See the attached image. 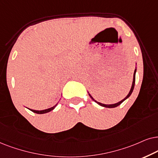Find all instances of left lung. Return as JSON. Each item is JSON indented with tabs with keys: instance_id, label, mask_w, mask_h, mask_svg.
Instances as JSON below:
<instances>
[{
	"instance_id": "1",
	"label": "left lung",
	"mask_w": 158,
	"mask_h": 158,
	"mask_svg": "<svg viewBox=\"0 0 158 158\" xmlns=\"http://www.w3.org/2000/svg\"><path fill=\"white\" fill-rule=\"evenodd\" d=\"M136 68H135V70H134V78H133V81H132V85H131V89H130V91H129V94H127V96L126 97V98H125L124 99H123V100H121V101H119V102H116V103H114V104H110V105H107V104H103V103H101V102H98V101H96L95 100H94V98H92V97L91 94H90L89 93V92H88V93H89V95L90 96V98H91L92 99V100H93L94 101V102H97V103H98V105H100V106L105 107V108H115V107L118 106L119 105H121V104L122 103V102H123V101H124V100H127V98H129V97H130V95H131V94L132 92H133V90H134V85H135V76H136Z\"/></svg>"
}]
</instances>
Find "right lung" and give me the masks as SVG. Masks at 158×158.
I'll use <instances>...</instances> for the list:
<instances>
[{
    "instance_id": "1",
    "label": "right lung",
    "mask_w": 158,
    "mask_h": 158,
    "mask_svg": "<svg viewBox=\"0 0 158 158\" xmlns=\"http://www.w3.org/2000/svg\"><path fill=\"white\" fill-rule=\"evenodd\" d=\"M57 105H58V103L56 104V105H55L54 106L51 107V108H48V109H45V110H32V109H30V108H28V109H29V110H30L31 111H32V112H34V113H37V114H43V113H48V112H50V111H51V110H53V109H54L55 108H56V106H57Z\"/></svg>"
}]
</instances>
